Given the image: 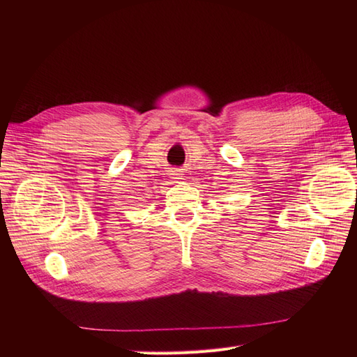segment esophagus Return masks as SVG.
Returning a JSON list of instances; mask_svg holds the SVG:
<instances>
[{
  "label": "esophagus",
  "mask_w": 357,
  "mask_h": 357,
  "mask_svg": "<svg viewBox=\"0 0 357 357\" xmlns=\"http://www.w3.org/2000/svg\"><path fill=\"white\" fill-rule=\"evenodd\" d=\"M183 171L181 169H172L171 171V178H174L176 181H178V180H183Z\"/></svg>",
  "instance_id": "esophagus-1"
}]
</instances>
